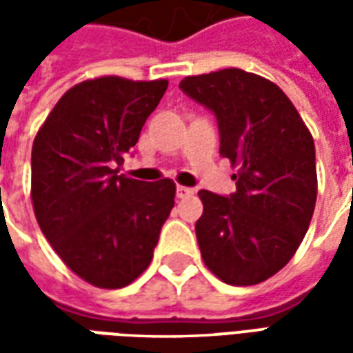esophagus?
<instances>
[{"instance_id":"1","label":"esophagus","mask_w":353,"mask_h":353,"mask_svg":"<svg viewBox=\"0 0 353 353\" xmlns=\"http://www.w3.org/2000/svg\"><path fill=\"white\" fill-rule=\"evenodd\" d=\"M192 192H194V191H192L191 187H183V185H177V189H176L177 199H187V196H191Z\"/></svg>"}]
</instances>
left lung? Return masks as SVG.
Here are the masks:
<instances>
[{"label":"left lung","mask_w":353,"mask_h":353,"mask_svg":"<svg viewBox=\"0 0 353 353\" xmlns=\"http://www.w3.org/2000/svg\"><path fill=\"white\" fill-rule=\"evenodd\" d=\"M179 88L219 126V153L238 172L236 192L200 191V253L230 285H255L288 265L318 196L316 149L295 105L272 81L238 68L185 77Z\"/></svg>","instance_id":"1"}]
</instances>
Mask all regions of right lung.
Segmentation results:
<instances>
[{
    "instance_id": "1",
    "label": "right lung",
    "mask_w": 353,
    "mask_h": 353,
    "mask_svg": "<svg viewBox=\"0 0 353 353\" xmlns=\"http://www.w3.org/2000/svg\"><path fill=\"white\" fill-rule=\"evenodd\" d=\"M168 81L98 77L58 100L32 147V202L58 257L96 288L119 289L145 270L176 183L119 174Z\"/></svg>"
}]
</instances>
